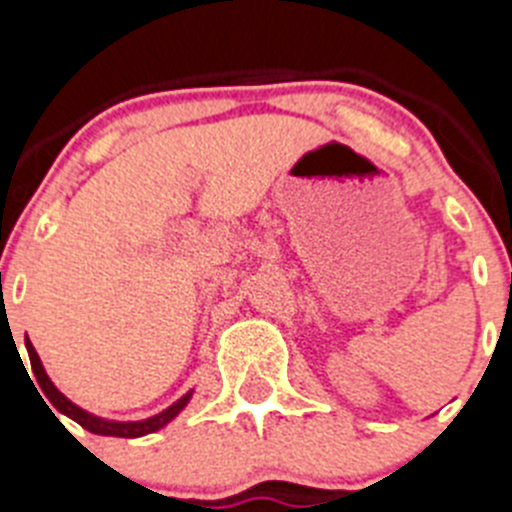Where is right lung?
<instances>
[{
    "mask_svg": "<svg viewBox=\"0 0 512 512\" xmlns=\"http://www.w3.org/2000/svg\"><path fill=\"white\" fill-rule=\"evenodd\" d=\"M25 348H27V356H30V366H33L35 382H38L40 397H45V400L51 402V405L58 410V413H63V415H66V418H71V420H74V423H79L81 428H87L89 433H97V436L140 438V436H148V433L161 431L164 425H169L171 420L176 418V415H179L184 408H187L189 400H192V395H194V390H189L187 395L179 397V400H176L174 405H169V408H166V410H161V413L151 415V418H146V420H107V418H99V415H94V413H89V410L79 408L76 402H71L69 397L63 395L61 390H58L56 384L51 382V377L45 374L43 361H40L38 351H35L33 343L27 341V338H25ZM25 372H27V369H25ZM48 410H51V408H48ZM53 415H56V413H53Z\"/></svg>",
    "mask_w": 512,
    "mask_h": 512,
    "instance_id": "add662e5",
    "label": "right lung"
}]
</instances>
